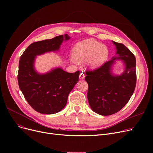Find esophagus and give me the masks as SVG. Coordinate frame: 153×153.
Masks as SVG:
<instances>
[{
  "mask_svg": "<svg viewBox=\"0 0 153 153\" xmlns=\"http://www.w3.org/2000/svg\"><path fill=\"white\" fill-rule=\"evenodd\" d=\"M85 77V74H84V72L82 71L81 72V73H80V75H79V79H84Z\"/></svg>",
  "mask_w": 153,
  "mask_h": 153,
  "instance_id": "esophagus-1",
  "label": "esophagus"
}]
</instances>
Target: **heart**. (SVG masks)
Listing matches in <instances>:
<instances>
[{"label": "heart", "mask_w": 153, "mask_h": 153, "mask_svg": "<svg viewBox=\"0 0 153 153\" xmlns=\"http://www.w3.org/2000/svg\"><path fill=\"white\" fill-rule=\"evenodd\" d=\"M108 54L107 48L94 39H85L77 43L72 50L74 59L81 62L86 60L87 66L97 68L105 62Z\"/></svg>", "instance_id": "obj_1"}]
</instances>
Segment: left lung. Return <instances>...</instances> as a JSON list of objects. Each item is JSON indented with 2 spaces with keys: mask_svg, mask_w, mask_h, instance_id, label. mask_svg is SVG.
Returning <instances> with one entry per match:
<instances>
[{
  "mask_svg": "<svg viewBox=\"0 0 153 153\" xmlns=\"http://www.w3.org/2000/svg\"><path fill=\"white\" fill-rule=\"evenodd\" d=\"M112 42L116 46L118 56L97 69L85 71L89 105L95 113L103 116L114 114L124 107L133 95L136 83L134 55L123 44ZM116 59L123 60L126 64L124 72L120 76H115L111 72Z\"/></svg>",
  "mask_w": 153,
  "mask_h": 153,
  "instance_id": "1",
  "label": "left lung"
}]
</instances>
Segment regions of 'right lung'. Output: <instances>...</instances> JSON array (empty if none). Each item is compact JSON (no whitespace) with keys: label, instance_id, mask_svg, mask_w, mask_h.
I'll list each match as a JSON object with an SVG mask.
<instances>
[{"label":"right lung","instance_id":"1","mask_svg":"<svg viewBox=\"0 0 153 153\" xmlns=\"http://www.w3.org/2000/svg\"><path fill=\"white\" fill-rule=\"evenodd\" d=\"M64 38L59 35L50 39L31 43L22 54L19 61L18 82L24 97L35 111L43 114H54L66 106L69 94L79 81V71L69 73L56 68L44 74L34 69L36 56L57 51Z\"/></svg>","mask_w":153,"mask_h":153}]
</instances>
